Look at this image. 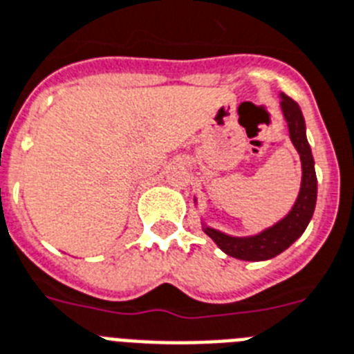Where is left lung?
I'll return each mask as SVG.
<instances>
[{"mask_svg":"<svg viewBox=\"0 0 354 354\" xmlns=\"http://www.w3.org/2000/svg\"><path fill=\"white\" fill-rule=\"evenodd\" d=\"M281 111H283V116L289 125V136L292 140V145L300 152L301 160V187L292 211L281 222H278L277 225L267 229L258 236L232 238L216 229H209V227L203 229L205 234H209L223 252L232 258H238V260H269V258L280 254L281 251H286L287 247L306 231L307 223L315 212V205H317V174H315V160H313L311 147L306 138V122H304L298 103L292 102L291 97H281Z\"/></svg>","mask_w":354,"mask_h":354,"instance_id":"left-lung-1","label":"left lung"}]
</instances>
